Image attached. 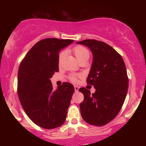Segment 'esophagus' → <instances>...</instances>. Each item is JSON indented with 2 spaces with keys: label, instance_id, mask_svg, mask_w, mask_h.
Instances as JSON below:
<instances>
[{
  "label": "esophagus",
  "instance_id": "34e87169",
  "mask_svg": "<svg viewBox=\"0 0 146 146\" xmlns=\"http://www.w3.org/2000/svg\"><path fill=\"white\" fill-rule=\"evenodd\" d=\"M74 88H75V91L78 92V90H79V86H75Z\"/></svg>",
  "mask_w": 146,
  "mask_h": 146
}]
</instances>
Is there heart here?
<instances>
[{"instance_id": "obj_1", "label": "heart", "mask_w": 146, "mask_h": 146, "mask_svg": "<svg viewBox=\"0 0 146 146\" xmlns=\"http://www.w3.org/2000/svg\"><path fill=\"white\" fill-rule=\"evenodd\" d=\"M72 51L75 54V57L78 61H81L84 59H86V58H89V51L84 46H81V45H78L75 46L72 48ZM64 58V52H61L58 56V64L59 65H61L63 62ZM69 79L73 82H76L78 81V75L72 74L69 76Z\"/></svg>"}]
</instances>
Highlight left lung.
Here are the masks:
<instances>
[{"instance_id":"left-lung-1","label":"left lung","mask_w":146,"mask_h":146,"mask_svg":"<svg viewBox=\"0 0 146 146\" xmlns=\"http://www.w3.org/2000/svg\"><path fill=\"white\" fill-rule=\"evenodd\" d=\"M77 43L93 53L86 82L96 90L91 95L84 87L79 89L84 97L80 104L82 117L90 125L102 126L115 118L125 101L128 88L125 63L121 55L104 42L87 39Z\"/></svg>"}]
</instances>
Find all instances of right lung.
Listing matches in <instances>:
<instances>
[{"label": "right lung", "mask_w": 146, "mask_h": 146, "mask_svg": "<svg viewBox=\"0 0 146 146\" xmlns=\"http://www.w3.org/2000/svg\"><path fill=\"white\" fill-rule=\"evenodd\" d=\"M73 40L45 38L38 41L22 60L18 74V95L30 119L45 129L64 123L72 95L73 84L63 82L53 89L50 78L59 71V51Z\"/></svg>", "instance_id": "add662e5"}]
</instances>
